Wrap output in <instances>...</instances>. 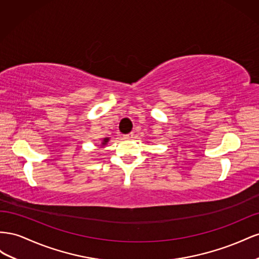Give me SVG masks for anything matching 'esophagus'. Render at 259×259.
Listing matches in <instances>:
<instances>
[{
	"label": "esophagus",
	"mask_w": 259,
	"mask_h": 259,
	"mask_svg": "<svg viewBox=\"0 0 259 259\" xmlns=\"http://www.w3.org/2000/svg\"><path fill=\"white\" fill-rule=\"evenodd\" d=\"M132 138H134V134H129V135L123 136V140H131Z\"/></svg>",
	"instance_id": "34e87169"
}]
</instances>
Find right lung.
Here are the masks:
<instances>
[{"instance_id": "right-lung-1", "label": "right lung", "mask_w": 259, "mask_h": 259, "mask_svg": "<svg viewBox=\"0 0 259 259\" xmlns=\"http://www.w3.org/2000/svg\"><path fill=\"white\" fill-rule=\"evenodd\" d=\"M108 141H109V138H104V139H103V141H102V146H104Z\"/></svg>"}]
</instances>
